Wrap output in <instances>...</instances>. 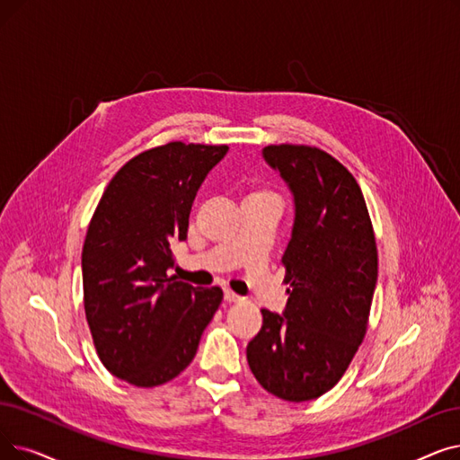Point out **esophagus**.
Here are the masks:
<instances>
[{
	"label": "esophagus",
	"mask_w": 460,
	"mask_h": 460,
	"mask_svg": "<svg viewBox=\"0 0 460 460\" xmlns=\"http://www.w3.org/2000/svg\"><path fill=\"white\" fill-rule=\"evenodd\" d=\"M224 296H226L227 303H238V301H241V295H236V293L231 291V289H226Z\"/></svg>",
	"instance_id": "esophagus-1"
}]
</instances>
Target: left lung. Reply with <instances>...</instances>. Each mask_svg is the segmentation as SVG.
<instances>
[{"mask_svg":"<svg viewBox=\"0 0 460 460\" xmlns=\"http://www.w3.org/2000/svg\"><path fill=\"white\" fill-rule=\"evenodd\" d=\"M263 157L295 199L282 257L289 298L284 315L261 310L263 327L246 357L265 391L305 402L341 382L367 334L377 282L376 236L361 188L331 154L270 145Z\"/></svg>","mask_w":460,"mask_h":460,"instance_id":"left-lung-1","label":"left lung"}]
</instances>
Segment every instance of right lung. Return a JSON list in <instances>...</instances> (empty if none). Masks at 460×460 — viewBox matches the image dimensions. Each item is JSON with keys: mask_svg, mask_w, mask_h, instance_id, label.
<instances>
[{"mask_svg": "<svg viewBox=\"0 0 460 460\" xmlns=\"http://www.w3.org/2000/svg\"><path fill=\"white\" fill-rule=\"evenodd\" d=\"M227 145L181 141L141 152L119 169L83 246L84 312L105 368L135 387L181 374L197 353L224 291L169 276L172 246L188 238L190 212Z\"/></svg>", "mask_w": 460, "mask_h": 460, "instance_id": "right-lung-1", "label": "right lung"}]
</instances>
